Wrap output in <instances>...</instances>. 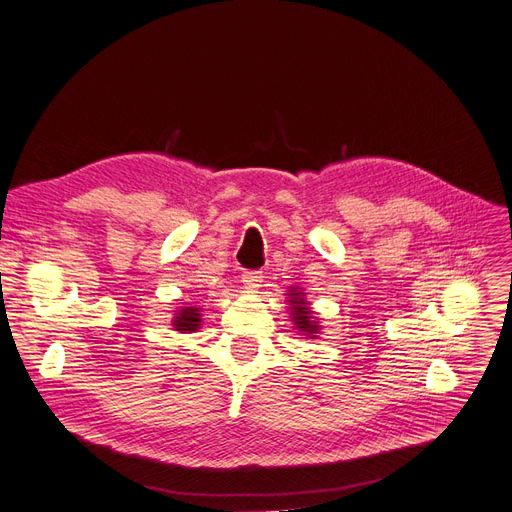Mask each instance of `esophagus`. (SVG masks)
Returning a JSON list of instances; mask_svg holds the SVG:
<instances>
[{
    "label": "esophagus",
    "mask_w": 512,
    "mask_h": 512,
    "mask_svg": "<svg viewBox=\"0 0 512 512\" xmlns=\"http://www.w3.org/2000/svg\"><path fill=\"white\" fill-rule=\"evenodd\" d=\"M241 282L247 290H256L262 284V273L260 271H245L243 277H241Z\"/></svg>",
    "instance_id": "34e87169"
}]
</instances>
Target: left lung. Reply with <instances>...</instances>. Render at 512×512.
<instances>
[{
    "label": "left lung",
    "instance_id": "1",
    "mask_svg": "<svg viewBox=\"0 0 512 512\" xmlns=\"http://www.w3.org/2000/svg\"><path fill=\"white\" fill-rule=\"evenodd\" d=\"M288 299V309H290V320L301 335L307 339H316L320 333V324L314 318L312 307H309V301L305 299V292L299 286H290L286 292Z\"/></svg>",
    "mask_w": 512,
    "mask_h": 512
}]
</instances>
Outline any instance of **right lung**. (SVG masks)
I'll use <instances>...</instances> for the list:
<instances>
[{
	"instance_id": "1",
	"label": "right lung",
	"mask_w": 512,
	"mask_h": 512,
	"mask_svg": "<svg viewBox=\"0 0 512 512\" xmlns=\"http://www.w3.org/2000/svg\"><path fill=\"white\" fill-rule=\"evenodd\" d=\"M200 316H203V314H200V307L185 305L173 314V320H170V324H173V329L177 333H194V331L200 329V324H203V318H200Z\"/></svg>"
}]
</instances>
